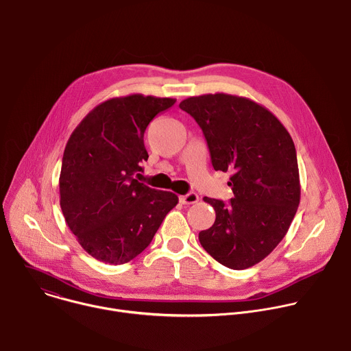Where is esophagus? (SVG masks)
<instances>
[{"mask_svg":"<svg viewBox=\"0 0 351 351\" xmlns=\"http://www.w3.org/2000/svg\"><path fill=\"white\" fill-rule=\"evenodd\" d=\"M180 202L183 204H195L198 202V194L197 193H187L184 195H180Z\"/></svg>","mask_w":351,"mask_h":351,"instance_id":"1","label":"esophagus"}]
</instances>
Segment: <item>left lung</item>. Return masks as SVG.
I'll return each instance as SVG.
<instances>
[{
    "instance_id": "left-lung-1",
    "label": "left lung",
    "mask_w": 351,
    "mask_h": 351,
    "mask_svg": "<svg viewBox=\"0 0 351 351\" xmlns=\"http://www.w3.org/2000/svg\"><path fill=\"white\" fill-rule=\"evenodd\" d=\"M179 107L203 129L214 169L232 172L229 204L204 197L217 218L198 240L230 269L253 267L282 241L300 204L291 136L271 111L245 97L203 94Z\"/></svg>"
}]
</instances>
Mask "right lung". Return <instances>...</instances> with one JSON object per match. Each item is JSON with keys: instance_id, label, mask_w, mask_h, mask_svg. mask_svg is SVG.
<instances>
[{"instance_id": "right-lung-1", "label": "right lung", "mask_w": 351, "mask_h": 351, "mask_svg": "<svg viewBox=\"0 0 351 351\" xmlns=\"http://www.w3.org/2000/svg\"><path fill=\"white\" fill-rule=\"evenodd\" d=\"M175 103L143 94L110 98L83 118L66 143L61 210L79 244L98 261L121 265L137 257L179 202L172 191L134 179L148 158L145 128Z\"/></svg>"}]
</instances>
